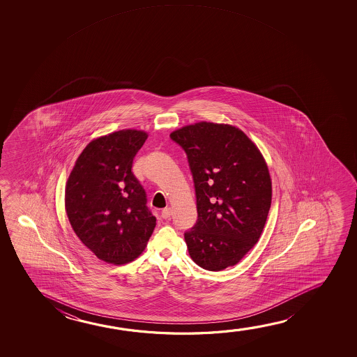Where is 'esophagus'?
I'll return each mask as SVG.
<instances>
[{
	"label": "esophagus",
	"instance_id": "obj_1",
	"mask_svg": "<svg viewBox=\"0 0 357 357\" xmlns=\"http://www.w3.org/2000/svg\"><path fill=\"white\" fill-rule=\"evenodd\" d=\"M171 207H165V208L161 211V217L162 218L167 220V218H169V217H171Z\"/></svg>",
	"mask_w": 357,
	"mask_h": 357
}]
</instances>
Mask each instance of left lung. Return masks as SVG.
I'll list each match as a JSON object with an SVG mask.
<instances>
[{"label": "left lung", "mask_w": 357, "mask_h": 357, "mask_svg": "<svg viewBox=\"0 0 357 357\" xmlns=\"http://www.w3.org/2000/svg\"><path fill=\"white\" fill-rule=\"evenodd\" d=\"M188 156L195 185L197 220L184 233L201 268L238 264L259 241L272 201L268 167L239 128L200 122L171 132Z\"/></svg>", "instance_id": "obj_1"}]
</instances>
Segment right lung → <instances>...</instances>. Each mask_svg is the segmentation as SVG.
Here are the masks:
<instances>
[{
	"instance_id": "obj_1",
	"label": "right lung",
	"mask_w": 357,
	"mask_h": 357,
	"mask_svg": "<svg viewBox=\"0 0 357 357\" xmlns=\"http://www.w3.org/2000/svg\"><path fill=\"white\" fill-rule=\"evenodd\" d=\"M147 134L124 129L84 149L66 185V212L74 233L98 259L123 264L145 250L156 227L132 160Z\"/></svg>"
}]
</instances>
